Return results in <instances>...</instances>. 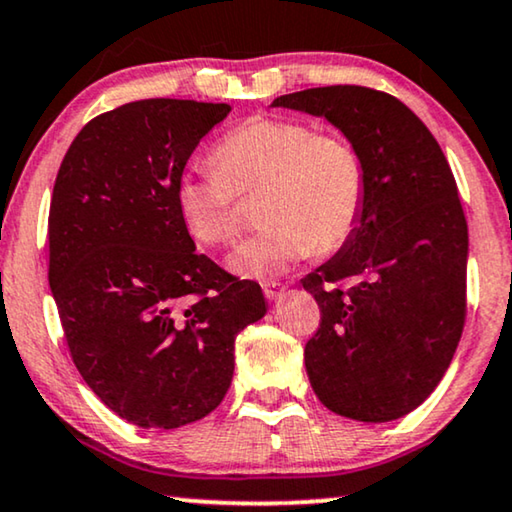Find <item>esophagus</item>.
I'll return each instance as SVG.
<instances>
[{
  "label": "esophagus",
  "mask_w": 512,
  "mask_h": 512,
  "mask_svg": "<svg viewBox=\"0 0 512 512\" xmlns=\"http://www.w3.org/2000/svg\"><path fill=\"white\" fill-rule=\"evenodd\" d=\"M284 291H286V286L281 284V281H265L263 284V293L268 300H279L281 295H284Z\"/></svg>",
  "instance_id": "34e87169"
}]
</instances>
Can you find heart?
<instances>
[{
    "label": "heart",
    "mask_w": 512,
    "mask_h": 512,
    "mask_svg": "<svg viewBox=\"0 0 512 512\" xmlns=\"http://www.w3.org/2000/svg\"><path fill=\"white\" fill-rule=\"evenodd\" d=\"M212 168L175 182V207L191 238L231 244L240 231L238 196L261 191L263 231L233 251V272L268 279L314 254L342 249L358 231L367 170L353 143L293 117L254 115L217 140Z\"/></svg>",
    "instance_id": "b5f03b06"
}]
</instances>
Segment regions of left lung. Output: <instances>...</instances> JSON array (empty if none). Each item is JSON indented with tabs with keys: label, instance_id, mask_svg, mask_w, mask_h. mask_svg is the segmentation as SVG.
Returning <instances> with one entry per match:
<instances>
[{
	"label": "left lung",
	"instance_id": "8db88e82",
	"mask_svg": "<svg viewBox=\"0 0 512 512\" xmlns=\"http://www.w3.org/2000/svg\"><path fill=\"white\" fill-rule=\"evenodd\" d=\"M351 140L367 170L358 231L302 279L321 309L305 365L316 397L360 422L402 418L432 395L466 318L469 228L453 170L392 94L330 85L277 96Z\"/></svg>",
	"mask_w": 512,
	"mask_h": 512
}]
</instances>
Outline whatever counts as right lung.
<instances>
[{"label":"right lung","instance_id":"1","mask_svg":"<svg viewBox=\"0 0 512 512\" xmlns=\"http://www.w3.org/2000/svg\"><path fill=\"white\" fill-rule=\"evenodd\" d=\"M228 103L145 99L96 115L64 154L48 214V281L73 365L138 427L205 418L228 392L235 337L261 286L184 228L175 182Z\"/></svg>","mask_w":512,"mask_h":512}]
</instances>
